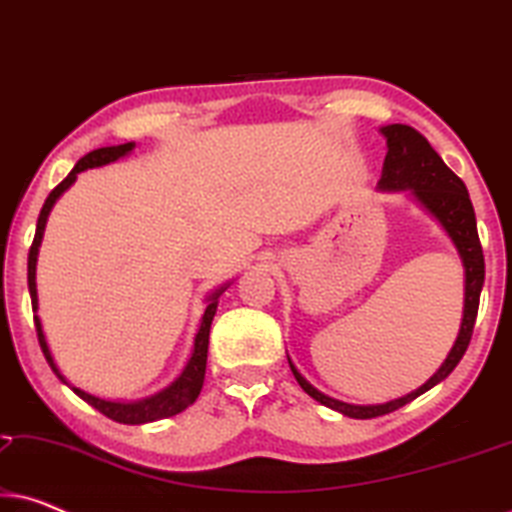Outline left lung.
I'll return each instance as SVG.
<instances>
[{"mask_svg":"<svg viewBox=\"0 0 512 512\" xmlns=\"http://www.w3.org/2000/svg\"><path fill=\"white\" fill-rule=\"evenodd\" d=\"M380 132L382 137L387 139V156H384L382 177L377 181V191H405L426 214L436 219L440 228L445 230V235L450 237L454 249H457L461 265H464V310H461L457 340H454L450 354L445 356V361L440 363L436 373H433L419 389L410 391V394H405L401 398H394V401L389 403L354 405L326 396L324 391H319L314 384H310L303 375H300L296 363H293L291 356L286 354L289 356L291 373L298 380L300 387H303L305 394H310L314 401L326 405V408L352 419L389 415V412L403 408L405 403L415 401V398L422 396L424 391L436 387V384L443 382L445 377L457 368L461 356L466 354L468 342H471L475 317H478L480 291L482 284H485V258H482L478 223H475V212L464 181L443 163V158L433 151V146L426 142L415 128H410V125H382Z\"/></svg>","mask_w":512,"mask_h":512,"instance_id":"8db88e82","label":"left lung"}]
</instances>
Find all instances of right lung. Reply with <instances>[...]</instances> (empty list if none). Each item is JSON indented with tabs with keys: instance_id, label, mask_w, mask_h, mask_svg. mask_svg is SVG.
<instances>
[{
	"instance_id": "right-lung-1",
	"label": "right lung",
	"mask_w": 512,
	"mask_h": 512,
	"mask_svg": "<svg viewBox=\"0 0 512 512\" xmlns=\"http://www.w3.org/2000/svg\"><path fill=\"white\" fill-rule=\"evenodd\" d=\"M135 142H128V144H116V146H102V149H95L90 151L88 156H83L79 163L74 165V170L67 174L65 179L60 181L58 186L53 188L51 195H48L44 207H41V214L37 219V233H34V242L30 247V256H27V286H30V298H32V310H34V326H37V335H39V345H41V352H44L48 366L55 375H58V380L62 384H67L69 389L74 391L76 396L83 398L88 405H93L95 410H100L102 415H107L109 419H114L118 424H149V422H158V419H165V417H172V415H179V412H184L188 405L195 403V398L200 396V389H202V382H205V368H207V347H209V328H212V319L216 314V307H219V298L221 293L228 289V284L219 286V289H214L209 296L205 298V314H202L200 319V326H198V333H195L193 338V349H191V356H188L186 366L181 368V373L174 377V380L167 384L165 389L156 391V394L146 396V398H139V401H109V398H100L95 394H88V391H83L81 387H74L72 382L67 380L65 375H62V370L58 368V363L53 359V352L51 347H48V340H46V333H44V324H41L39 319V296H37V258H39V247H41V240H44V230H46V221H48V214H51V209L55 202L60 200V195L67 191L69 186L74 184L76 177H79L81 172L86 170H93V167H102V165H109V163H116V160H121L132 153L135 149Z\"/></svg>"
}]
</instances>
